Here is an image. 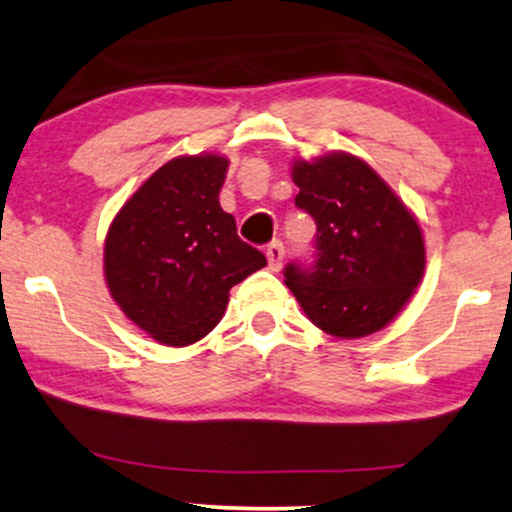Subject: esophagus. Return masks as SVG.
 <instances>
[{
  "mask_svg": "<svg viewBox=\"0 0 512 512\" xmlns=\"http://www.w3.org/2000/svg\"><path fill=\"white\" fill-rule=\"evenodd\" d=\"M266 256H268V266L273 268V270H280V266H282V258H285V246H282V242H273V244H268Z\"/></svg>",
  "mask_w": 512,
  "mask_h": 512,
  "instance_id": "obj_1",
  "label": "esophagus"
}]
</instances>
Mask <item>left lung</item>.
Segmentation results:
<instances>
[{"instance_id":"1","label":"left lung","mask_w":512,"mask_h":512,"mask_svg":"<svg viewBox=\"0 0 512 512\" xmlns=\"http://www.w3.org/2000/svg\"><path fill=\"white\" fill-rule=\"evenodd\" d=\"M294 204L315 220V261L287 263L285 282L313 325L339 339L382 330L425 273L413 213L356 156L334 151L296 161Z\"/></svg>"}]
</instances>
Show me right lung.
<instances>
[{"label": "right lung", "mask_w": 512, "mask_h": 512, "mask_svg": "<svg viewBox=\"0 0 512 512\" xmlns=\"http://www.w3.org/2000/svg\"><path fill=\"white\" fill-rule=\"evenodd\" d=\"M227 159L178 156L156 170L113 218L104 277L121 311L149 337L187 346L223 318L230 289L266 266L220 208Z\"/></svg>", "instance_id": "obj_1"}]
</instances>
